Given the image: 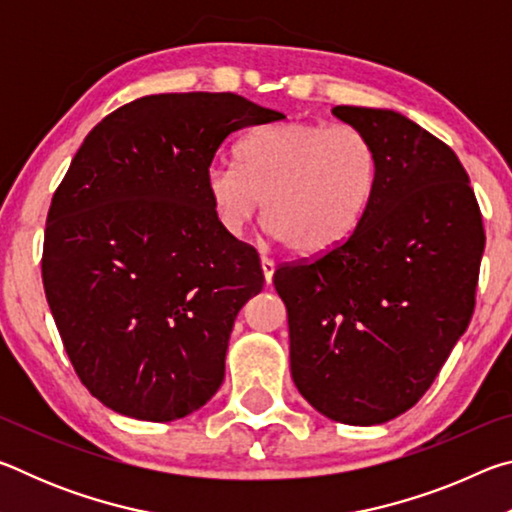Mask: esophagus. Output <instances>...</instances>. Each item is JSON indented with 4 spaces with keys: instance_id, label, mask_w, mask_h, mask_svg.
Returning <instances> with one entry per match:
<instances>
[{
    "instance_id": "1",
    "label": "esophagus",
    "mask_w": 512,
    "mask_h": 512,
    "mask_svg": "<svg viewBox=\"0 0 512 512\" xmlns=\"http://www.w3.org/2000/svg\"><path fill=\"white\" fill-rule=\"evenodd\" d=\"M262 271L266 277V284L273 282V273H275V262L271 257H262Z\"/></svg>"
}]
</instances>
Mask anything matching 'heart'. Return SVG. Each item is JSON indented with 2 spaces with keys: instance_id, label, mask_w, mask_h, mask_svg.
<instances>
[{
  "instance_id": "b5f03b06",
  "label": "heart",
  "mask_w": 512,
  "mask_h": 512,
  "mask_svg": "<svg viewBox=\"0 0 512 512\" xmlns=\"http://www.w3.org/2000/svg\"><path fill=\"white\" fill-rule=\"evenodd\" d=\"M237 164L207 173L216 219L230 235H244L262 201L266 228L298 255L341 246L366 214L379 176L366 133L316 121L255 128L239 142Z\"/></svg>"
}]
</instances>
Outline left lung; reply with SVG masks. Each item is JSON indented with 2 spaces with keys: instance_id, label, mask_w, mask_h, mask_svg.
Here are the masks:
<instances>
[{
  "instance_id": "obj_1",
  "label": "left lung",
  "mask_w": 512,
  "mask_h": 512,
  "mask_svg": "<svg viewBox=\"0 0 512 512\" xmlns=\"http://www.w3.org/2000/svg\"><path fill=\"white\" fill-rule=\"evenodd\" d=\"M379 155L375 194L341 246L277 266L291 377L329 420L381 424L418 404L470 325L485 246L461 160L400 112L336 106Z\"/></svg>"
}]
</instances>
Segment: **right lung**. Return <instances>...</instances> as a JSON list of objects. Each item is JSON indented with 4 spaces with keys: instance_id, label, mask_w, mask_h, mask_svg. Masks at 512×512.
<instances>
[{
    "instance_id": "obj_1",
    "label": "right lung",
    "mask_w": 512,
    "mask_h": 512,
    "mask_svg": "<svg viewBox=\"0 0 512 512\" xmlns=\"http://www.w3.org/2000/svg\"><path fill=\"white\" fill-rule=\"evenodd\" d=\"M277 119L232 92L151 94L76 151L51 198L42 284L76 375L108 409L171 422L219 391L264 271L216 219L207 173L232 133Z\"/></svg>"
}]
</instances>
